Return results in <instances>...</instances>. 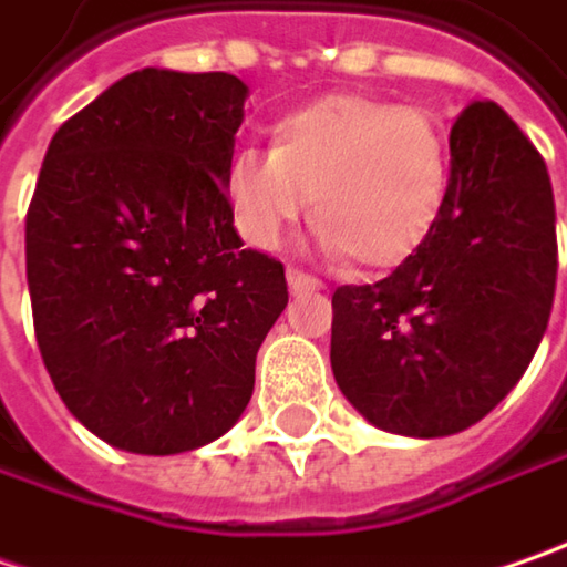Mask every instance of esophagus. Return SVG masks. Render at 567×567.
Returning a JSON list of instances; mask_svg holds the SVG:
<instances>
[{
  "mask_svg": "<svg viewBox=\"0 0 567 567\" xmlns=\"http://www.w3.org/2000/svg\"><path fill=\"white\" fill-rule=\"evenodd\" d=\"M288 285L298 291V288H323V282L320 279H313V276H308V272H301V269H295V266H288Z\"/></svg>",
  "mask_w": 567,
  "mask_h": 567,
  "instance_id": "obj_1",
  "label": "esophagus"
}]
</instances>
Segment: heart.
Segmentation results:
<instances>
[{"label": "heart", "instance_id": "heart-1", "mask_svg": "<svg viewBox=\"0 0 567 567\" xmlns=\"http://www.w3.org/2000/svg\"><path fill=\"white\" fill-rule=\"evenodd\" d=\"M225 193L237 231L254 247H279L310 196L323 254L390 269L422 247L441 215L447 142L425 113L323 94L276 120L269 152H237Z\"/></svg>", "mask_w": 567, "mask_h": 567}]
</instances>
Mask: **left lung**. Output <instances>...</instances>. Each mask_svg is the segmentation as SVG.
<instances>
[{
    "label": "left lung",
    "instance_id": "left-lung-1",
    "mask_svg": "<svg viewBox=\"0 0 567 567\" xmlns=\"http://www.w3.org/2000/svg\"><path fill=\"white\" fill-rule=\"evenodd\" d=\"M546 161L492 101L451 130V177L422 247L374 285L332 295V378L374 425L447 437L524 378L555 295Z\"/></svg>",
    "mask_w": 567,
    "mask_h": 567
}]
</instances>
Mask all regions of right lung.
<instances>
[{"instance_id": "add662e5", "label": "right lung", "mask_w": 567, "mask_h": 567, "mask_svg": "<svg viewBox=\"0 0 567 567\" xmlns=\"http://www.w3.org/2000/svg\"><path fill=\"white\" fill-rule=\"evenodd\" d=\"M247 85L138 69L65 120L24 221L40 355L65 409L130 454L221 437L288 305L225 193Z\"/></svg>"}]
</instances>
